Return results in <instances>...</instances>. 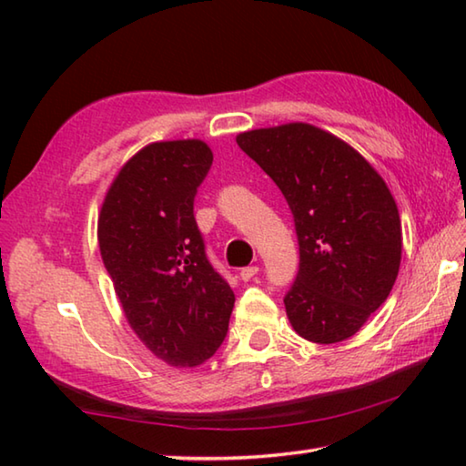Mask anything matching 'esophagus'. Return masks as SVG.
I'll return each mask as SVG.
<instances>
[{"mask_svg":"<svg viewBox=\"0 0 466 466\" xmlns=\"http://www.w3.org/2000/svg\"><path fill=\"white\" fill-rule=\"evenodd\" d=\"M258 273V267L257 265H250V267H244V269L240 271V279L242 281H250L255 275Z\"/></svg>","mask_w":466,"mask_h":466,"instance_id":"34e87169","label":"esophagus"}]
</instances>
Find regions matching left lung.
I'll use <instances>...</instances> for the list:
<instances>
[{
  "label": "left lung",
  "instance_id": "left-lung-1",
  "mask_svg": "<svg viewBox=\"0 0 466 466\" xmlns=\"http://www.w3.org/2000/svg\"><path fill=\"white\" fill-rule=\"evenodd\" d=\"M236 144L286 197L299 269L283 298L312 343H339L364 327L399 275L400 218L389 187L343 139L309 123L244 131Z\"/></svg>",
  "mask_w": 466,
  "mask_h": 466
}]
</instances>
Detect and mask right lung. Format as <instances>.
Instances as JSON below:
<instances>
[{
  "instance_id": "obj_1",
  "label": "right lung",
  "mask_w": 466,
  "mask_h": 466,
  "mask_svg": "<svg viewBox=\"0 0 466 466\" xmlns=\"http://www.w3.org/2000/svg\"><path fill=\"white\" fill-rule=\"evenodd\" d=\"M211 162L201 139L149 144L119 170L98 216L102 263L125 319L156 358L177 368L214 356L234 309L193 214Z\"/></svg>"
}]
</instances>
